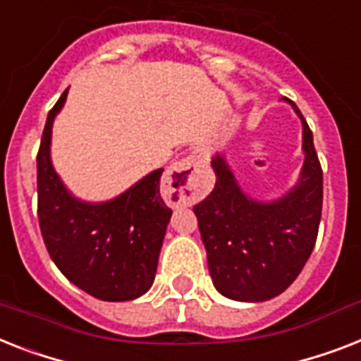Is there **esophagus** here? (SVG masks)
Here are the masks:
<instances>
[{"instance_id": "obj_1", "label": "esophagus", "mask_w": 361, "mask_h": 361, "mask_svg": "<svg viewBox=\"0 0 361 361\" xmlns=\"http://www.w3.org/2000/svg\"><path fill=\"white\" fill-rule=\"evenodd\" d=\"M198 161H200V157L189 155V157L176 161L174 165L166 171L165 190H169L174 196L178 204L195 198L196 192H198V189H196L198 185H196L195 180Z\"/></svg>"}]
</instances>
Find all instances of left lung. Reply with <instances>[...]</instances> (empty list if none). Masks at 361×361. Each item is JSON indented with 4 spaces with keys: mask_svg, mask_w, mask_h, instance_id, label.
Listing matches in <instances>:
<instances>
[{
    "mask_svg": "<svg viewBox=\"0 0 361 361\" xmlns=\"http://www.w3.org/2000/svg\"><path fill=\"white\" fill-rule=\"evenodd\" d=\"M304 166L289 192L272 202L254 200L239 187L230 165L211 161L215 189L192 207L216 291L239 302H263L291 286L317 241L323 209V171L302 113Z\"/></svg>",
    "mask_w": 361,
    "mask_h": 361,
    "instance_id": "8db88e82",
    "label": "left lung"
}]
</instances>
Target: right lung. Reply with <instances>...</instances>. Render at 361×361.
Returning <instances> with one entry per match:
<instances>
[{
    "label": "right lung",
    "mask_w": 361,
    "mask_h": 361,
    "mask_svg": "<svg viewBox=\"0 0 361 361\" xmlns=\"http://www.w3.org/2000/svg\"><path fill=\"white\" fill-rule=\"evenodd\" d=\"M64 90L48 113L37 155L38 222L44 245L59 271L99 300L124 302L154 283L172 209L161 198L163 169L150 172L109 202L75 198L49 157L51 128L63 109Z\"/></svg>",
    "instance_id": "add662e5"
}]
</instances>
